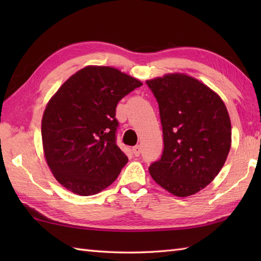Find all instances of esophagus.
Instances as JSON below:
<instances>
[{
	"label": "esophagus",
	"instance_id": "obj_1",
	"mask_svg": "<svg viewBox=\"0 0 261 261\" xmlns=\"http://www.w3.org/2000/svg\"><path fill=\"white\" fill-rule=\"evenodd\" d=\"M132 151H134V154H135L136 157L140 156V153H141V148H140V146H135L134 148H132Z\"/></svg>",
	"mask_w": 261,
	"mask_h": 261
}]
</instances>
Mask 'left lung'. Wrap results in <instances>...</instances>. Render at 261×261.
<instances>
[{
  "mask_svg": "<svg viewBox=\"0 0 261 261\" xmlns=\"http://www.w3.org/2000/svg\"><path fill=\"white\" fill-rule=\"evenodd\" d=\"M159 107L162 158L149 167L153 180L176 196L199 192L220 173L231 147V122L222 99L184 74L147 81Z\"/></svg>",
  "mask_w": 261,
  "mask_h": 261,
  "instance_id": "left-lung-1",
  "label": "left lung"
}]
</instances>
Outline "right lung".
<instances>
[{
  "label": "right lung",
  "instance_id": "right-lung-1",
  "mask_svg": "<svg viewBox=\"0 0 261 261\" xmlns=\"http://www.w3.org/2000/svg\"><path fill=\"white\" fill-rule=\"evenodd\" d=\"M142 83L112 67L88 66L60 86L42 116L45 157L56 179L77 195L110 186L127 163L116 145V105Z\"/></svg>",
  "mask_w": 261,
  "mask_h": 261
}]
</instances>
